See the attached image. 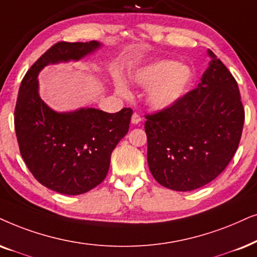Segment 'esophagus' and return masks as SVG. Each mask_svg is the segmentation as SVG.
I'll list each match as a JSON object with an SVG mask.
<instances>
[{
  "label": "esophagus",
  "instance_id": "1",
  "mask_svg": "<svg viewBox=\"0 0 257 257\" xmlns=\"http://www.w3.org/2000/svg\"><path fill=\"white\" fill-rule=\"evenodd\" d=\"M141 121H142L141 115L137 114V113H133V115H132V118H131V122H132V124H133V125H138Z\"/></svg>",
  "mask_w": 257,
  "mask_h": 257
}]
</instances>
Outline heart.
Here are the masks:
<instances>
[{
    "instance_id": "1",
    "label": "heart",
    "mask_w": 257,
    "mask_h": 257,
    "mask_svg": "<svg viewBox=\"0 0 257 257\" xmlns=\"http://www.w3.org/2000/svg\"><path fill=\"white\" fill-rule=\"evenodd\" d=\"M131 80L146 91V102L155 111H168L175 107L188 94L194 81V72L185 63L173 60H159L136 69ZM119 94L128 95L127 86L120 78L115 79Z\"/></svg>"
}]
</instances>
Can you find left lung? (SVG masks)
Returning a JSON list of instances; mask_svg holds the SVG:
<instances>
[{
    "label": "left lung",
    "mask_w": 257,
    "mask_h": 257,
    "mask_svg": "<svg viewBox=\"0 0 257 257\" xmlns=\"http://www.w3.org/2000/svg\"><path fill=\"white\" fill-rule=\"evenodd\" d=\"M197 88L175 107L146 115L149 169L159 184L176 191L214 181L241 139L244 109L237 82L210 49Z\"/></svg>",
    "instance_id": "1"
}]
</instances>
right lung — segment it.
I'll return each mask as SVG.
<instances>
[{"mask_svg":"<svg viewBox=\"0 0 257 257\" xmlns=\"http://www.w3.org/2000/svg\"><path fill=\"white\" fill-rule=\"evenodd\" d=\"M101 47L99 41L56 43L29 68L20 86L15 107L20 152L36 181L59 194H85L104 181L113 150L128 131L132 109L54 111L40 96L38 76L46 66L80 61Z\"/></svg>","mask_w":257,"mask_h":257,"instance_id":"add662e5","label":"right lung"}]
</instances>
